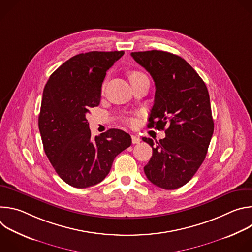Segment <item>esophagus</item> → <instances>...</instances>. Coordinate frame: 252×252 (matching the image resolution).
Instances as JSON below:
<instances>
[{
	"label": "esophagus",
	"instance_id": "obj_1",
	"mask_svg": "<svg viewBox=\"0 0 252 252\" xmlns=\"http://www.w3.org/2000/svg\"><path fill=\"white\" fill-rule=\"evenodd\" d=\"M140 141V138L136 135H131V142L133 143V145H135V143H139Z\"/></svg>",
	"mask_w": 252,
	"mask_h": 252
}]
</instances>
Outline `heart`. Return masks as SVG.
Listing matches in <instances>:
<instances>
[{"label":"heart","instance_id":"obj_1","mask_svg":"<svg viewBox=\"0 0 252 252\" xmlns=\"http://www.w3.org/2000/svg\"><path fill=\"white\" fill-rule=\"evenodd\" d=\"M139 76H143V75L141 73H139V71H132V73H130V75H129V79H133V78H136Z\"/></svg>","mask_w":252,"mask_h":252}]
</instances>
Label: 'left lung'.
I'll list each match as a JSON object with an SVG mask.
<instances>
[{
	"instance_id": "8db88e82",
	"label": "left lung",
	"mask_w": 252,
	"mask_h": 252,
	"mask_svg": "<svg viewBox=\"0 0 252 252\" xmlns=\"http://www.w3.org/2000/svg\"><path fill=\"white\" fill-rule=\"evenodd\" d=\"M130 55L155 81L149 126L165 130L157 146L152 138L142 137L153 148L143 169L155 186L176 189L190 181L208 150L214 125L207 88L193 67L176 55L157 50Z\"/></svg>"
}]
</instances>
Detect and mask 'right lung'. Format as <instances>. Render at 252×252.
<instances>
[{"mask_svg": "<svg viewBox=\"0 0 252 252\" xmlns=\"http://www.w3.org/2000/svg\"><path fill=\"white\" fill-rule=\"evenodd\" d=\"M124 51L89 52L64 62L47 82L39 129L45 153L67 185L86 189L109 174L115 158L131 145L130 135L111 128L92 138L87 120L100 101L106 71Z\"/></svg>", "mask_w": 252, "mask_h": 252, "instance_id": "obj_1", "label": "right lung"}]
</instances>
